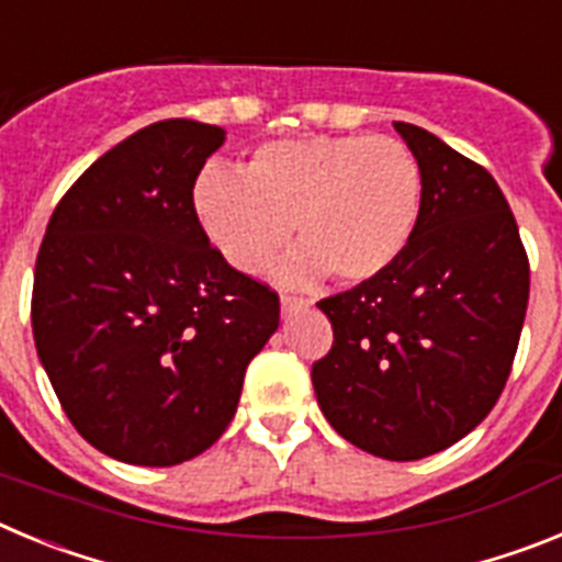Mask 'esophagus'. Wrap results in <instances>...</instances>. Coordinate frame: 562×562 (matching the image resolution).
I'll list each match as a JSON object with an SVG mask.
<instances>
[{"label":"esophagus","instance_id":"1","mask_svg":"<svg viewBox=\"0 0 562 562\" xmlns=\"http://www.w3.org/2000/svg\"><path fill=\"white\" fill-rule=\"evenodd\" d=\"M306 306H310V301H304V297L281 295V315H284V317H292V315H297V312H304Z\"/></svg>","mask_w":562,"mask_h":562}]
</instances>
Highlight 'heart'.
Here are the masks:
<instances>
[{
    "mask_svg": "<svg viewBox=\"0 0 562 562\" xmlns=\"http://www.w3.org/2000/svg\"><path fill=\"white\" fill-rule=\"evenodd\" d=\"M425 180L416 154L394 137L315 134L256 148L245 173L211 162L193 182V216L227 265L252 272L284 245L286 284L331 272L360 284L389 270L419 225Z\"/></svg>",
    "mask_w": 562,
    "mask_h": 562,
    "instance_id": "heart-1",
    "label": "heart"
}]
</instances>
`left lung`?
Here are the masks:
<instances>
[{"mask_svg":"<svg viewBox=\"0 0 562 562\" xmlns=\"http://www.w3.org/2000/svg\"><path fill=\"white\" fill-rule=\"evenodd\" d=\"M425 180L419 225L385 272L324 297L335 342L312 366L317 405L355 448L416 461L493 411L529 304V261L490 171L396 121Z\"/></svg>","mask_w":562,"mask_h":562,"instance_id":"1","label":"left lung"}]
</instances>
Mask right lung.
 <instances>
[{"label": "right lung", "mask_w": 562, "mask_h": 562, "mask_svg": "<svg viewBox=\"0 0 562 562\" xmlns=\"http://www.w3.org/2000/svg\"><path fill=\"white\" fill-rule=\"evenodd\" d=\"M225 128L151 123L98 157L49 216L33 337L78 434L126 464L205 453L238 408L278 295L213 250L193 182Z\"/></svg>", "instance_id": "obj_1"}]
</instances>
